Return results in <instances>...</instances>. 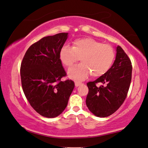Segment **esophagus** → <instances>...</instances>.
Here are the masks:
<instances>
[{
    "instance_id": "34e87169",
    "label": "esophagus",
    "mask_w": 148,
    "mask_h": 148,
    "mask_svg": "<svg viewBox=\"0 0 148 148\" xmlns=\"http://www.w3.org/2000/svg\"><path fill=\"white\" fill-rule=\"evenodd\" d=\"M82 83H80V82H75V86H76V87H78V86H79L80 85H82Z\"/></svg>"
}]
</instances>
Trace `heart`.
I'll return each instance as SVG.
<instances>
[{
	"label": "heart",
	"mask_w": 148,
	"mask_h": 148,
	"mask_svg": "<svg viewBox=\"0 0 148 148\" xmlns=\"http://www.w3.org/2000/svg\"><path fill=\"white\" fill-rule=\"evenodd\" d=\"M61 62L66 67L71 66L80 58L81 63L68 71L70 78L81 81L91 74L92 77L103 76L111 68L115 53L109 45H105L92 38L77 39L72 47L65 45L59 53Z\"/></svg>",
	"instance_id": "heart-1"
}]
</instances>
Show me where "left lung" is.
I'll list each match as a JSON object with an SVG mask.
<instances>
[{
    "label": "left lung",
    "mask_w": 148,
    "mask_h": 148,
    "mask_svg": "<svg viewBox=\"0 0 148 148\" xmlns=\"http://www.w3.org/2000/svg\"><path fill=\"white\" fill-rule=\"evenodd\" d=\"M116 58L106 74L95 81L87 83L88 93L86 105L93 114L109 116L119 109L127 96L132 74L130 59L120 46L116 47ZM102 85L98 87L96 83Z\"/></svg>",
    "instance_id": "1"
}]
</instances>
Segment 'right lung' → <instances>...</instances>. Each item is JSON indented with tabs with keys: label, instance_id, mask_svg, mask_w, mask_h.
<instances>
[{
	"label": "right lung",
	"instance_id": "obj_1",
	"mask_svg": "<svg viewBox=\"0 0 148 148\" xmlns=\"http://www.w3.org/2000/svg\"><path fill=\"white\" fill-rule=\"evenodd\" d=\"M68 33L45 37L26 51L21 65L23 92L30 106L41 116L55 118L63 112L74 88L59 57Z\"/></svg>",
	"mask_w": 148,
	"mask_h": 148
}]
</instances>
